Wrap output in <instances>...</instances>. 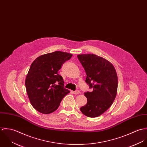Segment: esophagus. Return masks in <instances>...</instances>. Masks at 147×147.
I'll list each match as a JSON object with an SVG mask.
<instances>
[{"instance_id":"obj_1","label":"esophagus","mask_w":147,"mask_h":147,"mask_svg":"<svg viewBox=\"0 0 147 147\" xmlns=\"http://www.w3.org/2000/svg\"><path fill=\"white\" fill-rule=\"evenodd\" d=\"M73 93H74V94H79L80 93V91L79 90H75V91H74V92H73Z\"/></svg>"}]
</instances>
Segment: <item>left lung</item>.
I'll return each instance as SVG.
<instances>
[{
    "label": "left lung",
    "instance_id": "8db88e82",
    "mask_svg": "<svg viewBox=\"0 0 147 147\" xmlns=\"http://www.w3.org/2000/svg\"><path fill=\"white\" fill-rule=\"evenodd\" d=\"M78 58L86 74L85 82L92 88V92L84 93L87 104L80 111L88 117H99L116 97L118 81L115 69L109 61L95 54H80Z\"/></svg>",
    "mask_w": 147,
    "mask_h": 147
}]
</instances>
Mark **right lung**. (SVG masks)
<instances>
[{
  "instance_id": "right-lung-1",
  "label": "right lung",
  "mask_w": 147,
  "mask_h": 147,
  "mask_svg": "<svg viewBox=\"0 0 147 147\" xmlns=\"http://www.w3.org/2000/svg\"><path fill=\"white\" fill-rule=\"evenodd\" d=\"M72 56L57 51L42 55L32 63L25 84L30 102L38 111L45 114L55 111L69 93L64 88L63 78L58 71Z\"/></svg>"
}]
</instances>
